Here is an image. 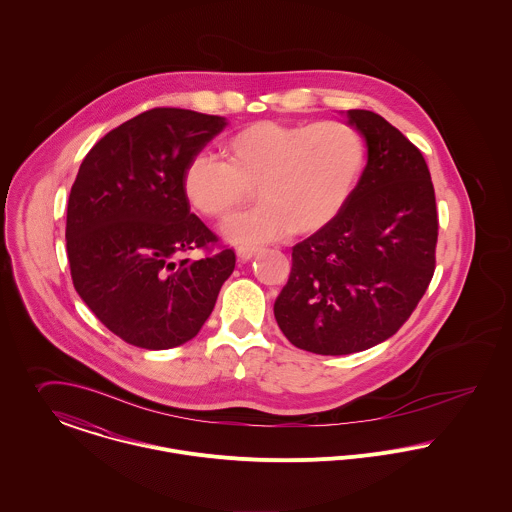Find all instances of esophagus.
<instances>
[{"label":"esophagus","mask_w":512,"mask_h":512,"mask_svg":"<svg viewBox=\"0 0 512 512\" xmlns=\"http://www.w3.org/2000/svg\"><path fill=\"white\" fill-rule=\"evenodd\" d=\"M261 253L259 247H237V259L239 261H251Z\"/></svg>","instance_id":"1"}]
</instances>
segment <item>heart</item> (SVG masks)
I'll use <instances>...</instances> for the list:
<instances>
[{
    "mask_svg": "<svg viewBox=\"0 0 512 512\" xmlns=\"http://www.w3.org/2000/svg\"><path fill=\"white\" fill-rule=\"evenodd\" d=\"M224 161L196 153L182 172V194L192 210L222 220L255 188L263 204L229 218L235 243H267L292 229L328 228L347 206L365 167L361 133L341 121H255L224 143Z\"/></svg>",
    "mask_w": 512,
    "mask_h": 512,
    "instance_id": "obj_1",
    "label": "heart"
}]
</instances>
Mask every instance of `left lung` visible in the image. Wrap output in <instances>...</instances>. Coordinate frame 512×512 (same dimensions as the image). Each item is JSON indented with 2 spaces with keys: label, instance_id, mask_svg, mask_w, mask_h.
Wrapping results in <instances>:
<instances>
[{
  "label": "left lung",
  "instance_id": "1",
  "mask_svg": "<svg viewBox=\"0 0 512 512\" xmlns=\"http://www.w3.org/2000/svg\"><path fill=\"white\" fill-rule=\"evenodd\" d=\"M367 165L340 216L292 247L275 300L286 340L347 355L397 334L436 269L438 212L422 153L385 117L349 110Z\"/></svg>",
  "mask_w": 512,
  "mask_h": 512
}]
</instances>
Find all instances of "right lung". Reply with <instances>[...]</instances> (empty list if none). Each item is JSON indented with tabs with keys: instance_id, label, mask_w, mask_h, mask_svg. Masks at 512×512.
<instances>
[{
	"instance_id": "add662e5",
	"label": "right lung",
	"mask_w": 512,
	"mask_h": 512,
	"mask_svg": "<svg viewBox=\"0 0 512 512\" xmlns=\"http://www.w3.org/2000/svg\"><path fill=\"white\" fill-rule=\"evenodd\" d=\"M228 125L178 108L135 115L86 155L70 190L66 251L76 292L117 338L143 349L192 340L235 267L190 214L182 172ZM206 248L198 262L183 255Z\"/></svg>"
}]
</instances>
